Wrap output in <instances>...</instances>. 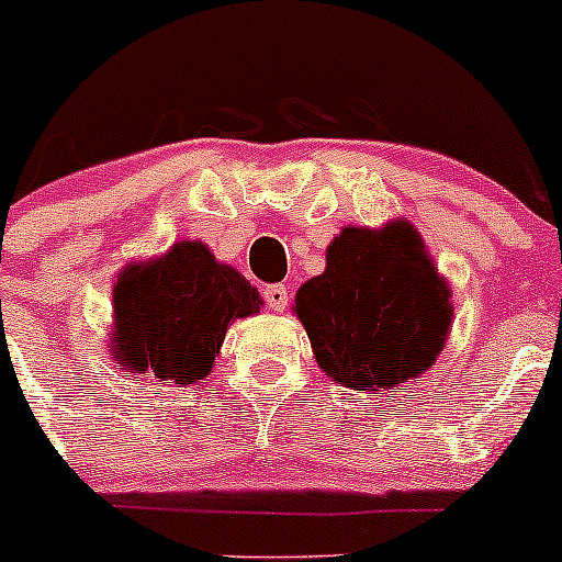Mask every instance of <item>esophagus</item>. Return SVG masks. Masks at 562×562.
<instances>
[{
    "instance_id": "1",
    "label": "esophagus",
    "mask_w": 562,
    "mask_h": 562,
    "mask_svg": "<svg viewBox=\"0 0 562 562\" xmlns=\"http://www.w3.org/2000/svg\"><path fill=\"white\" fill-rule=\"evenodd\" d=\"M263 301H267L271 312H282L288 306V288L285 285L263 288Z\"/></svg>"
}]
</instances>
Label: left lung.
<instances>
[{
  "label": "left lung",
  "instance_id": "8db88e82",
  "mask_svg": "<svg viewBox=\"0 0 562 562\" xmlns=\"http://www.w3.org/2000/svg\"><path fill=\"white\" fill-rule=\"evenodd\" d=\"M317 366L336 384L381 397L435 362L451 330V291L411 224L347 226L328 267L299 288Z\"/></svg>",
  "mask_w": 562,
  "mask_h": 562
}]
</instances>
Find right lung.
I'll list each match as a JSON object with an SVG mask.
<instances>
[{
	"label": "right lung",
	"mask_w": 562,
	"mask_h": 562,
	"mask_svg": "<svg viewBox=\"0 0 562 562\" xmlns=\"http://www.w3.org/2000/svg\"><path fill=\"white\" fill-rule=\"evenodd\" d=\"M258 310V291L239 271L221 267L202 243H178L116 282V360L165 384H196L211 373L226 328Z\"/></svg>",
	"instance_id": "right-lung-1"
}]
</instances>
